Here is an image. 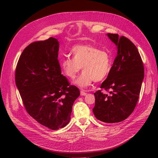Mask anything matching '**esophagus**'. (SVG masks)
<instances>
[{
  "label": "esophagus",
  "mask_w": 158,
  "mask_h": 158,
  "mask_svg": "<svg viewBox=\"0 0 158 158\" xmlns=\"http://www.w3.org/2000/svg\"><path fill=\"white\" fill-rule=\"evenodd\" d=\"M86 94H87V93H85V92H84L83 90H81L80 91V95H85Z\"/></svg>",
  "instance_id": "esophagus-1"
}]
</instances>
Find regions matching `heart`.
I'll use <instances>...</instances> for the list:
<instances>
[{"mask_svg": "<svg viewBox=\"0 0 158 158\" xmlns=\"http://www.w3.org/2000/svg\"><path fill=\"white\" fill-rule=\"evenodd\" d=\"M73 58L66 57L60 63L64 74L74 80L82 67L84 73L75 82L78 86L85 88L106 78L112 68V59L107 51L101 50L93 45H78L71 50Z\"/></svg>", "mask_w": 158, "mask_h": 158, "instance_id": "1", "label": "heart"}]
</instances>
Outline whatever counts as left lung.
Returning <instances> with one entry per match:
<instances>
[{
  "mask_svg": "<svg viewBox=\"0 0 158 158\" xmlns=\"http://www.w3.org/2000/svg\"><path fill=\"white\" fill-rule=\"evenodd\" d=\"M107 35L117 48L112 68L101 88L110 90V95L102 90L94 93L93 112L98 120L107 123H119L131 115L139 98L144 68L139 52L125 36L114 33Z\"/></svg>",
  "mask_w": 158,
  "mask_h": 158,
  "instance_id": "left-lung-1",
  "label": "left lung"
}]
</instances>
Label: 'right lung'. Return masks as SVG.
I'll return each mask as SVG.
<instances>
[{"instance_id": "obj_1", "label": "right lung", "mask_w": 158, "mask_h": 158, "mask_svg": "<svg viewBox=\"0 0 158 158\" xmlns=\"http://www.w3.org/2000/svg\"><path fill=\"white\" fill-rule=\"evenodd\" d=\"M59 43L50 37L31 43L21 54L15 72L16 87L26 110L41 125L52 130L70 122L79 89L61 74Z\"/></svg>"}]
</instances>
